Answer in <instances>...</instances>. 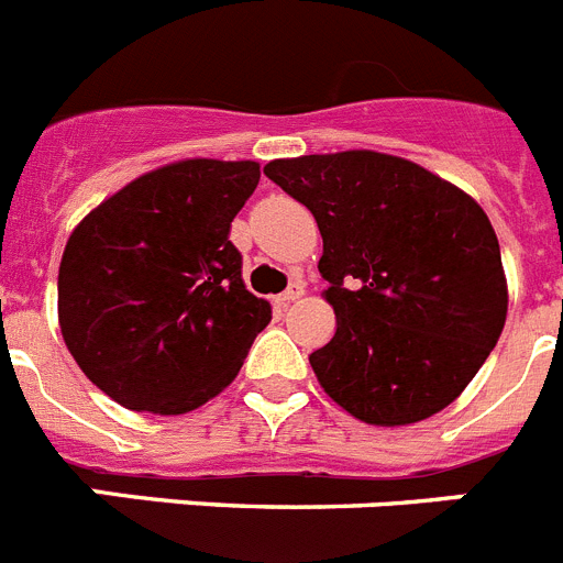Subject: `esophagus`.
Segmentation results:
<instances>
[{
  "mask_svg": "<svg viewBox=\"0 0 563 563\" xmlns=\"http://www.w3.org/2000/svg\"><path fill=\"white\" fill-rule=\"evenodd\" d=\"M301 296H305V285H301V282H296V285H292L290 290L278 292L276 305L278 307H287V305H290V301H296V298H301Z\"/></svg>",
  "mask_w": 563,
  "mask_h": 563,
  "instance_id": "34e87169",
  "label": "esophagus"
}]
</instances>
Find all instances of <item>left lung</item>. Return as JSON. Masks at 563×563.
<instances>
[{
	"label": "left lung",
	"instance_id": "8db88e82",
	"mask_svg": "<svg viewBox=\"0 0 563 563\" xmlns=\"http://www.w3.org/2000/svg\"><path fill=\"white\" fill-rule=\"evenodd\" d=\"M307 206L335 310L310 355L327 395L369 426H409L474 380L507 318L499 239L474 197L395 154L352 148L273 161Z\"/></svg>",
	"mask_w": 563,
	"mask_h": 563
}]
</instances>
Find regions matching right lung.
I'll use <instances>...</instances> for the list:
<instances>
[{"instance_id":"1","label":"right lung","mask_w":563,"mask_h":563,"mask_svg":"<svg viewBox=\"0 0 563 563\" xmlns=\"http://www.w3.org/2000/svg\"><path fill=\"white\" fill-rule=\"evenodd\" d=\"M258 163H168L89 211L58 267L69 355L132 411L186 415L239 375L271 305L242 282L228 239Z\"/></svg>"}]
</instances>
